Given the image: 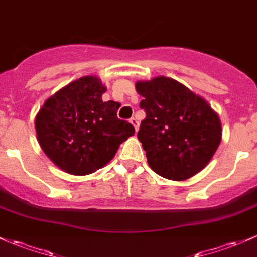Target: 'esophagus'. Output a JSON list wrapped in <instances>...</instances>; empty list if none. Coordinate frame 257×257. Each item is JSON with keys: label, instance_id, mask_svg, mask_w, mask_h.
<instances>
[{"label": "esophagus", "instance_id": "1", "mask_svg": "<svg viewBox=\"0 0 257 257\" xmlns=\"http://www.w3.org/2000/svg\"><path fill=\"white\" fill-rule=\"evenodd\" d=\"M130 122H131L132 125H134V127H135V130H136V131H139L140 122H139V120H137L136 117H131V118H130Z\"/></svg>", "mask_w": 257, "mask_h": 257}]
</instances>
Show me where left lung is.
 <instances>
[{
  "label": "left lung",
  "mask_w": 257,
  "mask_h": 257,
  "mask_svg": "<svg viewBox=\"0 0 257 257\" xmlns=\"http://www.w3.org/2000/svg\"><path fill=\"white\" fill-rule=\"evenodd\" d=\"M146 118L137 137L154 173L184 181L208 164L222 141L219 116L206 99L170 77L137 81Z\"/></svg>",
  "instance_id": "obj_1"
}]
</instances>
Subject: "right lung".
Segmentation results:
<instances>
[{
    "label": "right lung",
    "mask_w": 257,
    "mask_h": 257,
    "mask_svg": "<svg viewBox=\"0 0 257 257\" xmlns=\"http://www.w3.org/2000/svg\"><path fill=\"white\" fill-rule=\"evenodd\" d=\"M105 92L99 77H81L46 99L38 111V142L65 173L82 176L96 172L135 135L131 123L117 118L120 103L103 101Z\"/></svg>",
    "instance_id": "add662e5"
}]
</instances>
